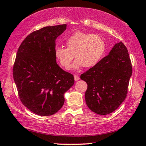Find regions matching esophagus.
Listing matches in <instances>:
<instances>
[{"label": "esophagus", "mask_w": 146, "mask_h": 146, "mask_svg": "<svg viewBox=\"0 0 146 146\" xmlns=\"http://www.w3.org/2000/svg\"><path fill=\"white\" fill-rule=\"evenodd\" d=\"M74 79H75V81H79V77L77 75H74Z\"/></svg>", "instance_id": "obj_1"}]
</instances>
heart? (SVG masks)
<instances>
[{"label": "heart", "instance_id": "b5f03b06", "mask_svg": "<svg viewBox=\"0 0 146 146\" xmlns=\"http://www.w3.org/2000/svg\"><path fill=\"white\" fill-rule=\"evenodd\" d=\"M67 48L57 46L55 57L65 69H69L75 55L76 60L73 68L77 69L83 66L91 68L100 63L106 53V42L98 35L76 32L66 40Z\"/></svg>", "mask_w": 146, "mask_h": 146}]
</instances>
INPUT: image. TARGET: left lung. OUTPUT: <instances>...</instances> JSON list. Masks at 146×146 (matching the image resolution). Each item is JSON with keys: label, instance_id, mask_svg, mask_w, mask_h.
Returning a JSON list of instances; mask_svg holds the SVG:
<instances>
[{"label": "left lung", "instance_id": "obj_1", "mask_svg": "<svg viewBox=\"0 0 146 146\" xmlns=\"http://www.w3.org/2000/svg\"><path fill=\"white\" fill-rule=\"evenodd\" d=\"M131 74L128 50L119 42L98 65L81 75L87 83L85 98L88 108L104 115L117 110L127 96Z\"/></svg>", "mask_w": 146, "mask_h": 146}]
</instances>
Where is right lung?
Returning <instances> with one entry per match:
<instances>
[{
	"label": "right lung",
	"mask_w": 146,
	"mask_h": 146,
	"mask_svg": "<svg viewBox=\"0 0 146 146\" xmlns=\"http://www.w3.org/2000/svg\"><path fill=\"white\" fill-rule=\"evenodd\" d=\"M67 25L45 27L31 33L19 46L13 78L21 102L36 115H53L63 107L64 94L74 77L56 62L55 40Z\"/></svg>",
	"instance_id": "right-lung-1"
}]
</instances>
